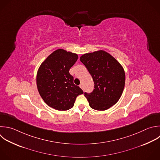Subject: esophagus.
I'll use <instances>...</instances> for the list:
<instances>
[{
  "label": "esophagus",
  "mask_w": 160,
  "mask_h": 160,
  "mask_svg": "<svg viewBox=\"0 0 160 160\" xmlns=\"http://www.w3.org/2000/svg\"><path fill=\"white\" fill-rule=\"evenodd\" d=\"M79 87H80L82 90H84V88H83V85H82V84H80V85H79Z\"/></svg>",
  "instance_id": "esophagus-1"
}]
</instances>
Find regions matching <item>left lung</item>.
Listing matches in <instances>:
<instances>
[{
	"mask_svg": "<svg viewBox=\"0 0 160 160\" xmlns=\"http://www.w3.org/2000/svg\"><path fill=\"white\" fill-rule=\"evenodd\" d=\"M91 75L94 89L84 93L91 108L104 111L115 104L121 98L125 84V72L121 64L110 54L99 50L80 57Z\"/></svg>",
	"mask_w": 160,
	"mask_h": 160,
	"instance_id": "obj_1",
	"label": "left lung"
}]
</instances>
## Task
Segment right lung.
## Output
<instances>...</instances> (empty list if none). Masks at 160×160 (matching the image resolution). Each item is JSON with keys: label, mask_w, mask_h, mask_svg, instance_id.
<instances>
[{"label": "right lung", "mask_w": 160, "mask_h": 160, "mask_svg": "<svg viewBox=\"0 0 160 160\" xmlns=\"http://www.w3.org/2000/svg\"><path fill=\"white\" fill-rule=\"evenodd\" d=\"M78 59L76 53L58 49L51 53L39 66L37 87L44 101L58 111L72 108L78 96L83 91L74 84L70 68Z\"/></svg>", "instance_id": "add662e5"}]
</instances>
